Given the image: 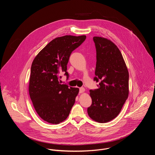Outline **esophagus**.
Masks as SVG:
<instances>
[{
	"label": "esophagus",
	"instance_id": "34e87169",
	"mask_svg": "<svg viewBox=\"0 0 155 155\" xmlns=\"http://www.w3.org/2000/svg\"><path fill=\"white\" fill-rule=\"evenodd\" d=\"M84 91H85V90H84V87H80L79 92H80V93H83L84 92Z\"/></svg>",
	"mask_w": 155,
	"mask_h": 155
}]
</instances>
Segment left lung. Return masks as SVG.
I'll list each match as a JSON object with an SVG mask.
<instances>
[{
  "instance_id": "1",
  "label": "left lung",
  "mask_w": 155,
  "mask_h": 155,
  "mask_svg": "<svg viewBox=\"0 0 155 155\" xmlns=\"http://www.w3.org/2000/svg\"><path fill=\"white\" fill-rule=\"evenodd\" d=\"M96 66L94 80L99 88L90 90L91 105L87 114L95 121L107 123L115 118L129 95V72L122 54L115 44L107 38L94 37Z\"/></svg>"
}]
</instances>
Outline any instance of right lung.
Instances as JSON below:
<instances>
[{
    "label": "right lung",
    "instance_id": "add662e5",
    "mask_svg": "<svg viewBox=\"0 0 155 155\" xmlns=\"http://www.w3.org/2000/svg\"><path fill=\"white\" fill-rule=\"evenodd\" d=\"M86 35H64L51 40L34 58L31 69L29 96L38 116L51 124L66 120L78 94V87L61 84L62 72L69 77L67 65L72 52Z\"/></svg>",
    "mask_w": 155,
    "mask_h": 155
}]
</instances>
